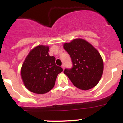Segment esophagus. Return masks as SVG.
I'll return each instance as SVG.
<instances>
[{
	"instance_id": "34e87169",
	"label": "esophagus",
	"mask_w": 123,
	"mask_h": 123,
	"mask_svg": "<svg viewBox=\"0 0 123 123\" xmlns=\"http://www.w3.org/2000/svg\"><path fill=\"white\" fill-rule=\"evenodd\" d=\"M62 68H63V69H64V68H65V66H64L63 65L62 66Z\"/></svg>"
}]
</instances>
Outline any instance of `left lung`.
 <instances>
[{
    "label": "left lung",
    "mask_w": 123,
    "mask_h": 123,
    "mask_svg": "<svg viewBox=\"0 0 123 123\" xmlns=\"http://www.w3.org/2000/svg\"><path fill=\"white\" fill-rule=\"evenodd\" d=\"M71 58L72 68H66L64 73L73 85L86 91L98 83L103 73L104 63L99 52L82 39H74L63 45Z\"/></svg>",
    "instance_id": "8db88e82"
}]
</instances>
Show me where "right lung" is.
I'll list each match as a JSON object with an SVG mask.
<instances>
[{"instance_id": "right-lung-1", "label": "right lung", "mask_w": 123, "mask_h": 123, "mask_svg": "<svg viewBox=\"0 0 123 123\" xmlns=\"http://www.w3.org/2000/svg\"><path fill=\"white\" fill-rule=\"evenodd\" d=\"M47 46L36 47L25 59L21 75L25 87L37 94H45L54 87L63 68L55 64V57L49 55Z\"/></svg>"}]
</instances>
